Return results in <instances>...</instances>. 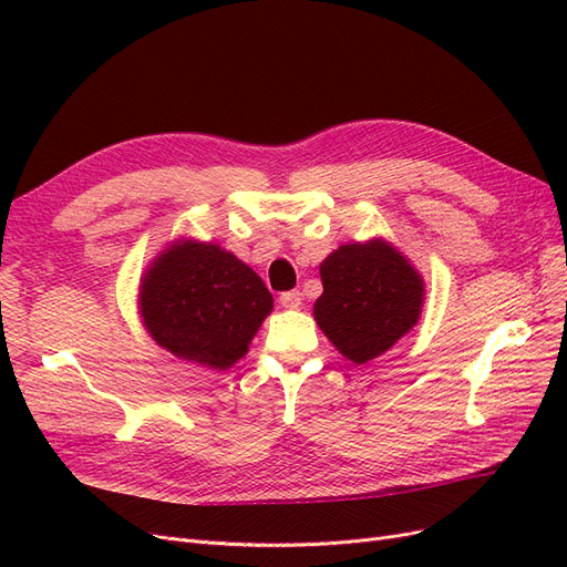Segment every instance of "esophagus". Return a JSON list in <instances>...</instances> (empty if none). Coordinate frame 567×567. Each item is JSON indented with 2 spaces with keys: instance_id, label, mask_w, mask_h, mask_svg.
<instances>
[{
  "instance_id": "obj_1",
  "label": "esophagus",
  "mask_w": 567,
  "mask_h": 567,
  "mask_svg": "<svg viewBox=\"0 0 567 567\" xmlns=\"http://www.w3.org/2000/svg\"><path fill=\"white\" fill-rule=\"evenodd\" d=\"M282 308H299L301 306V291H285L280 295Z\"/></svg>"
}]
</instances>
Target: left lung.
Segmentation results:
<instances>
[{
	"label": "left lung",
	"mask_w": 567,
	"mask_h": 567,
	"mask_svg": "<svg viewBox=\"0 0 567 567\" xmlns=\"http://www.w3.org/2000/svg\"><path fill=\"white\" fill-rule=\"evenodd\" d=\"M320 280L313 318L334 349L355 364L386 353L422 318V272L383 237L337 247L320 264Z\"/></svg>",
	"instance_id": "obj_1"
}]
</instances>
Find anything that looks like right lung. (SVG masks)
<instances>
[{
  "mask_svg": "<svg viewBox=\"0 0 567 567\" xmlns=\"http://www.w3.org/2000/svg\"><path fill=\"white\" fill-rule=\"evenodd\" d=\"M272 295L233 251L178 237L164 247L138 282L145 332L174 358L207 370H228L245 358L270 316Z\"/></svg>",
  "mask_w": 567,
  "mask_h": 567,
  "instance_id": "obj_1",
  "label": "right lung"
}]
</instances>
